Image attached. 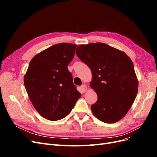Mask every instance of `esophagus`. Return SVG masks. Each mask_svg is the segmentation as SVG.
<instances>
[{
	"label": "esophagus",
	"instance_id": "obj_1",
	"mask_svg": "<svg viewBox=\"0 0 157 157\" xmlns=\"http://www.w3.org/2000/svg\"><path fill=\"white\" fill-rule=\"evenodd\" d=\"M80 90H81V91L82 92H85L87 90V86L86 84H83L81 86H80Z\"/></svg>",
	"mask_w": 157,
	"mask_h": 157
}]
</instances>
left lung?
<instances>
[{
  "label": "left lung",
  "mask_w": 157,
  "mask_h": 157,
  "mask_svg": "<svg viewBox=\"0 0 157 157\" xmlns=\"http://www.w3.org/2000/svg\"><path fill=\"white\" fill-rule=\"evenodd\" d=\"M76 54L92 71L90 86L98 95L91 106L94 115L108 124L121 120L138 91L131 59L123 51L101 42L79 45Z\"/></svg>",
  "instance_id": "obj_1"
}]
</instances>
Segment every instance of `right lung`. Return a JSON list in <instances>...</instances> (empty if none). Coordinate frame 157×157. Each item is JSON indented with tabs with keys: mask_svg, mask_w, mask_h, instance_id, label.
I'll use <instances>...</instances> for the list:
<instances>
[{
	"mask_svg": "<svg viewBox=\"0 0 157 157\" xmlns=\"http://www.w3.org/2000/svg\"><path fill=\"white\" fill-rule=\"evenodd\" d=\"M77 46L60 43L40 52L32 58L24 75L33 105L47 120L58 121L68 115L81 96L67 68Z\"/></svg>",
	"mask_w": 157,
	"mask_h": 157,
	"instance_id": "obj_1",
	"label": "right lung"
}]
</instances>
